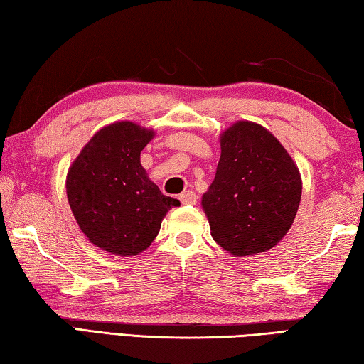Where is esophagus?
Listing matches in <instances>:
<instances>
[{"label":"esophagus","instance_id":"1","mask_svg":"<svg viewBox=\"0 0 364 364\" xmlns=\"http://www.w3.org/2000/svg\"><path fill=\"white\" fill-rule=\"evenodd\" d=\"M178 200H181L182 205H195L196 203V195L195 192H192V190H187V192L181 193V196H178Z\"/></svg>","mask_w":364,"mask_h":364}]
</instances>
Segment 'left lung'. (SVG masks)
Returning a JSON list of instances; mask_svg holds the SVG:
<instances>
[{"mask_svg":"<svg viewBox=\"0 0 364 364\" xmlns=\"http://www.w3.org/2000/svg\"><path fill=\"white\" fill-rule=\"evenodd\" d=\"M302 178L282 142L254 121L220 134V159L201 206L215 243L232 256H257L289 232Z\"/></svg>","mask_w":364,"mask_h":364,"instance_id":"8db88e82","label":"left lung"}]
</instances>
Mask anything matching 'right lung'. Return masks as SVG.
Wrapping results in <instances>:
<instances>
[{
	"mask_svg": "<svg viewBox=\"0 0 364 364\" xmlns=\"http://www.w3.org/2000/svg\"><path fill=\"white\" fill-rule=\"evenodd\" d=\"M155 131L132 121L99 129L67 172V198L76 224L99 250L137 256L156 238L164 215L181 206L164 196L140 164Z\"/></svg>",
	"mask_w": 364,
	"mask_h": 364,
	"instance_id": "right-lung-1",
	"label": "right lung"
}]
</instances>
